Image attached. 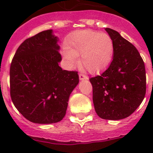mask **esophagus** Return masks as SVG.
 <instances>
[{"instance_id":"34e87169","label":"esophagus","mask_w":153,"mask_h":153,"mask_svg":"<svg viewBox=\"0 0 153 153\" xmlns=\"http://www.w3.org/2000/svg\"><path fill=\"white\" fill-rule=\"evenodd\" d=\"M88 77L86 76V75H83V74H80L79 75V79L81 81H84V80H88Z\"/></svg>"}]
</instances>
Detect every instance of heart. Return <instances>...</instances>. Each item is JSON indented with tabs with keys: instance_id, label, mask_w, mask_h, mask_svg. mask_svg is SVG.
I'll use <instances>...</instances> for the list:
<instances>
[{
	"instance_id": "obj_1",
	"label": "heart",
	"mask_w": 153,
	"mask_h": 153,
	"mask_svg": "<svg viewBox=\"0 0 153 153\" xmlns=\"http://www.w3.org/2000/svg\"><path fill=\"white\" fill-rule=\"evenodd\" d=\"M113 50V41L108 34L85 29L75 31L68 37L62 55L69 67L78 63L77 57L81 55V69L95 74L107 67Z\"/></svg>"
}]
</instances>
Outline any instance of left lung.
Here are the masks:
<instances>
[{
	"label": "left lung",
	"mask_w": 153,
	"mask_h": 153,
	"mask_svg": "<svg viewBox=\"0 0 153 153\" xmlns=\"http://www.w3.org/2000/svg\"><path fill=\"white\" fill-rule=\"evenodd\" d=\"M113 41V58L109 67L89 81L97 115L106 120L129 117L146 94L144 63L137 49L118 32L105 28Z\"/></svg>",
	"instance_id": "left-lung-1"
}]
</instances>
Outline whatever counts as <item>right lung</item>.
Masks as SVG:
<instances>
[{"mask_svg":"<svg viewBox=\"0 0 153 153\" xmlns=\"http://www.w3.org/2000/svg\"><path fill=\"white\" fill-rule=\"evenodd\" d=\"M59 38L52 29L25 40L10 67V95L20 113L35 124L61 121L69 96L79 83L78 72L63 70Z\"/></svg>","mask_w":153,"mask_h":153,"instance_id":"1","label":"right lung"}]
</instances>
